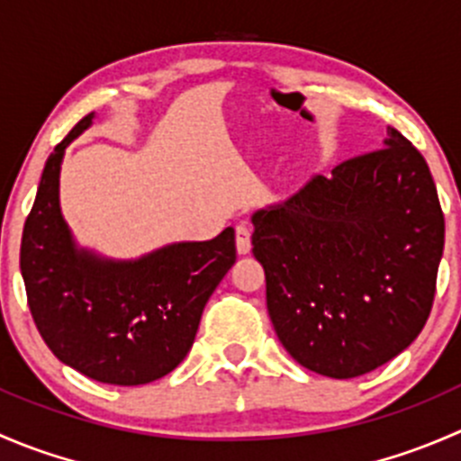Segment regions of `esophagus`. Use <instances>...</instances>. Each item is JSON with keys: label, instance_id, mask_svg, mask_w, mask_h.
<instances>
[{"label": "esophagus", "instance_id": "esophagus-1", "mask_svg": "<svg viewBox=\"0 0 461 461\" xmlns=\"http://www.w3.org/2000/svg\"><path fill=\"white\" fill-rule=\"evenodd\" d=\"M236 249H239V254H249V249H252V231H249V227H236Z\"/></svg>", "mask_w": 461, "mask_h": 461}]
</instances>
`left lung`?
Masks as SVG:
<instances>
[{"instance_id": "1", "label": "left lung", "mask_w": 461, "mask_h": 461, "mask_svg": "<svg viewBox=\"0 0 461 461\" xmlns=\"http://www.w3.org/2000/svg\"><path fill=\"white\" fill-rule=\"evenodd\" d=\"M254 257L292 359L352 379L406 350L429 319L444 213L424 156L397 129L384 147L258 209Z\"/></svg>"}]
</instances>
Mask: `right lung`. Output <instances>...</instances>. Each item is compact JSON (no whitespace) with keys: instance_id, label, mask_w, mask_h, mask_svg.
<instances>
[{"instance_id":"1","label":"right lung","mask_w":461,"mask_h":461,"mask_svg":"<svg viewBox=\"0 0 461 461\" xmlns=\"http://www.w3.org/2000/svg\"><path fill=\"white\" fill-rule=\"evenodd\" d=\"M93 120L82 118L46 160L20 267L32 321L62 364L102 384L140 385L169 375L192 350L209 296L236 263V239L227 227L212 240L133 260L80 248L59 207V169Z\"/></svg>"}]
</instances>
